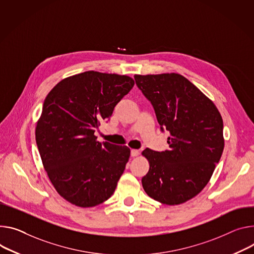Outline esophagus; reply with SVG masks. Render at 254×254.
Segmentation results:
<instances>
[{"label": "esophagus", "mask_w": 254, "mask_h": 254, "mask_svg": "<svg viewBox=\"0 0 254 254\" xmlns=\"http://www.w3.org/2000/svg\"><path fill=\"white\" fill-rule=\"evenodd\" d=\"M139 154H140V151H139V150H134V149L130 150V156H131V157H136Z\"/></svg>", "instance_id": "esophagus-1"}]
</instances>
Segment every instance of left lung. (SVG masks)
Returning <instances> with one entry per match:
<instances>
[{"mask_svg": "<svg viewBox=\"0 0 254 254\" xmlns=\"http://www.w3.org/2000/svg\"><path fill=\"white\" fill-rule=\"evenodd\" d=\"M135 84L151 102L170 149L149 148L150 163L142 178L146 193L165 204H179L198 194L211 179L223 150V120L215 104L179 74L134 75Z\"/></svg>", "mask_w": 254, "mask_h": 254, "instance_id": "1", "label": "left lung"}]
</instances>
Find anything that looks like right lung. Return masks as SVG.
Instances as JSON below:
<instances>
[{
	"mask_svg": "<svg viewBox=\"0 0 254 254\" xmlns=\"http://www.w3.org/2000/svg\"><path fill=\"white\" fill-rule=\"evenodd\" d=\"M133 85L127 76L88 71L62 80L45 98L36 144L53 186L71 203L95 206L117 189L130 150L101 144L94 132Z\"/></svg>",
	"mask_w": 254,
	"mask_h": 254,
	"instance_id": "add662e5",
	"label": "right lung"
}]
</instances>
